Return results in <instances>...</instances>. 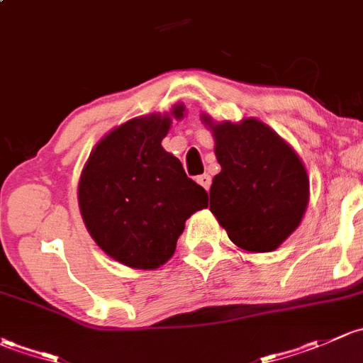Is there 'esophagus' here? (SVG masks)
I'll return each instance as SVG.
<instances>
[{
  "label": "esophagus",
  "mask_w": 363,
  "mask_h": 363,
  "mask_svg": "<svg viewBox=\"0 0 363 363\" xmlns=\"http://www.w3.org/2000/svg\"><path fill=\"white\" fill-rule=\"evenodd\" d=\"M197 183L203 185L206 190H209V186H211V177H209V174H201V177H197Z\"/></svg>",
  "instance_id": "1"
}]
</instances>
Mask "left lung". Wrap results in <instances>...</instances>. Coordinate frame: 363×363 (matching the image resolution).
<instances>
[{
	"label": "left lung",
	"instance_id": "obj_1",
	"mask_svg": "<svg viewBox=\"0 0 363 363\" xmlns=\"http://www.w3.org/2000/svg\"><path fill=\"white\" fill-rule=\"evenodd\" d=\"M204 122L211 125L209 117ZM211 129L222 171L213 178L209 209L239 248L272 252L304 216L308 173L292 147L255 118Z\"/></svg>",
	"mask_w": 363,
	"mask_h": 363
}]
</instances>
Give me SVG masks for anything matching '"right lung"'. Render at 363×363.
Masks as SVG:
<instances>
[{"mask_svg": "<svg viewBox=\"0 0 363 363\" xmlns=\"http://www.w3.org/2000/svg\"><path fill=\"white\" fill-rule=\"evenodd\" d=\"M183 106L173 115L183 117ZM171 118H133L103 138L89 157L78 203L89 233L117 262L157 269L171 259L192 213L208 206V192L185 174L160 141Z\"/></svg>", "mask_w": 363, "mask_h": 363, "instance_id": "1", "label": "right lung"}]
</instances>
